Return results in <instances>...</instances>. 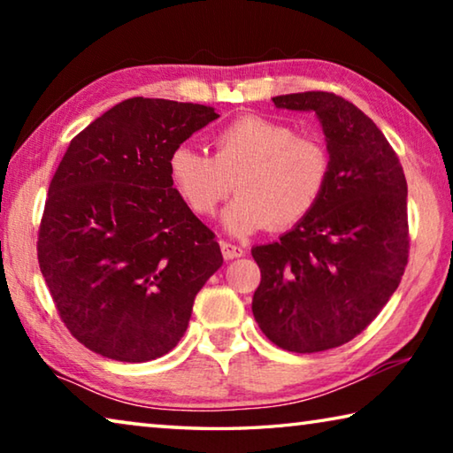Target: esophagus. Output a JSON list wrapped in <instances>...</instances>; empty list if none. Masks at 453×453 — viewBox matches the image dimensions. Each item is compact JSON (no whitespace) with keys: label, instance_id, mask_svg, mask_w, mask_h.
<instances>
[{"label":"esophagus","instance_id":"34e87169","mask_svg":"<svg viewBox=\"0 0 453 453\" xmlns=\"http://www.w3.org/2000/svg\"><path fill=\"white\" fill-rule=\"evenodd\" d=\"M221 256H224V259H235V257H242L245 254V250L240 248V245L235 243H229V242H221Z\"/></svg>","mask_w":453,"mask_h":453}]
</instances>
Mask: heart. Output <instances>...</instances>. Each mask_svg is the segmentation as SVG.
<instances>
[{
    "label": "heart",
    "instance_id": "obj_1",
    "mask_svg": "<svg viewBox=\"0 0 453 453\" xmlns=\"http://www.w3.org/2000/svg\"><path fill=\"white\" fill-rule=\"evenodd\" d=\"M211 148L213 157L178 145L167 159V172L197 218H211L235 181L237 197L224 213V226L234 235L297 226L327 189V148L316 137L297 135L283 121L242 116L211 135Z\"/></svg>",
    "mask_w": 453,
    "mask_h": 453
}]
</instances>
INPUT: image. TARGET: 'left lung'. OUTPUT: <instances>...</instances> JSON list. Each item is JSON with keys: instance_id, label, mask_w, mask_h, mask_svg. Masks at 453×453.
I'll list each match as a JSON object with an SVG mask.
<instances>
[{"instance_id": "obj_1", "label": "left lung", "mask_w": 453, "mask_h": 453, "mask_svg": "<svg viewBox=\"0 0 453 453\" xmlns=\"http://www.w3.org/2000/svg\"><path fill=\"white\" fill-rule=\"evenodd\" d=\"M313 111L332 170L318 208L280 242L256 245L251 311L270 342L296 354L332 349L372 324L408 265V183L392 145L354 104L327 91L272 97Z\"/></svg>"}]
</instances>
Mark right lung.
Wrapping results in <instances>:
<instances>
[{"instance_id": "1", "label": "right lung", "mask_w": 453, "mask_h": 453, "mask_svg": "<svg viewBox=\"0 0 453 453\" xmlns=\"http://www.w3.org/2000/svg\"><path fill=\"white\" fill-rule=\"evenodd\" d=\"M210 105L126 99L73 137L50 183L37 259L70 334L140 364L183 337L224 257L170 181V153L218 119Z\"/></svg>"}]
</instances>
